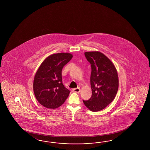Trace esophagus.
I'll return each mask as SVG.
<instances>
[{"mask_svg": "<svg viewBox=\"0 0 150 150\" xmlns=\"http://www.w3.org/2000/svg\"><path fill=\"white\" fill-rule=\"evenodd\" d=\"M72 91L74 92L79 93L80 91V89L79 88H74V89H72Z\"/></svg>", "mask_w": 150, "mask_h": 150, "instance_id": "34e87169", "label": "esophagus"}]
</instances>
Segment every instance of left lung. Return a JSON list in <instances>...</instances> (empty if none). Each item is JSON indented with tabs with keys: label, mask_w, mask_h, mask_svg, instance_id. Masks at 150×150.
Wrapping results in <instances>:
<instances>
[{
	"label": "left lung",
	"mask_w": 150,
	"mask_h": 150,
	"mask_svg": "<svg viewBox=\"0 0 150 150\" xmlns=\"http://www.w3.org/2000/svg\"><path fill=\"white\" fill-rule=\"evenodd\" d=\"M85 56L91 64L92 94L88 100H83V102L90 110L98 112L105 108L115 98L118 88L117 72L110 60L100 52H85Z\"/></svg>",
	"instance_id": "1"
}]
</instances>
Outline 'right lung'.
Here are the masks:
<instances>
[{
  "label": "right lung",
  "instance_id": "obj_1",
  "mask_svg": "<svg viewBox=\"0 0 150 150\" xmlns=\"http://www.w3.org/2000/svg\"><path fill=\"white\" fill-rule=\"evenodd\" d=\"M72 57L69 53L51 54L45 59L35 74L34 93L38 102L45 108H57L69 96L70 91L62 83V70Z\"/></svg>",
  "mask_w": 150,
  "mask_h": 150
}]
</instances>
